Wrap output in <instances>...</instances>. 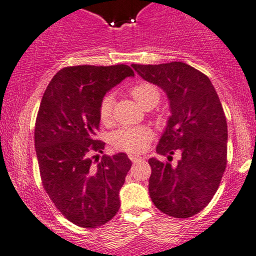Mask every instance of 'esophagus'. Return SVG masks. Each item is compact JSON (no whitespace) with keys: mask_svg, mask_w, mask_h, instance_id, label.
<instances>
[{"mask_svg":"<svg viewBox=\"0 0 256 256\" xmlns=\"http://www.w3.org/2000/svg\"><path fill=\"white\" fill-rule=\"evenodd\" d=\"M128 158H130V160L132 163H136V162H140V160H142L141 157H140V156H137V154H128Z\"/></svg>","mask_w":256,"mask_h":256,"instance_id":"esophagus-1","label":"esophagus"}]
</instances>
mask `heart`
Segmentation results:
<instances>
[{"label":"heart","mask_w":256,"mask_h":256,"mask_svg":"<svg viewBox=\"0 0 256 256\" xmlns=\"http://www.w3.org/2000/svg\"><path fill=\"white\" fill-rule=\"evenodd\" d=\"M130 94L134 99L144 108L154 106L160 102V94L154 84L141 82L130 88ZM114 98L112 94H106L99 104V119L106 124L112 119ZM152 131L144 126L135 128H121L112 135V144L116 150L125 152L140 153L146 150L152 140Z\"/></svg>","instance_id":"1"}]
</instances>
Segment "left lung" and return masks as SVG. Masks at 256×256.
Returning <instances> with one entry per match:
<instances>
[{
	"label": "left lung",
	"mask_w": 256,
	"mask_h": 256,
	"mask_svg": "<svg viewBox=\"0 0 256 256\" xmlns=\"http://www.w3.org/2000/svg\"><path fill=\"white\" fill-rule=\"evenodd\" d=\"M166 93L172 116L157 146L168 160H148V192L160 211L176 218L198 214L212 200L227 166V121L206 74L184 62L132 64ZM179 152L176 166L172 154Z\"/></svg>",
	"instance_id": "8db88e82"
}]
</instances>
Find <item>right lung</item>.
<instances>
[{
  "label": "right lung",
  "mask_w": 256,
  "mask_h": 256,
  "mask_svg": "<svg viewBox=\"0 0 256 256\" xmlns=\"http://www.w3.org/2000/svg\"><path fill=\"white\" fill-rule=\"evenodd\" d=\"M130 76L135 74L128 64L64 67L42 96L34 131L42 186L56 208L80 227H100L120 208L119 190L132 163L125 153L94 154L106 144L96 138L99 104Z\"/></svg>",
  "instance_id": "add662e5"
}]
</instances>
